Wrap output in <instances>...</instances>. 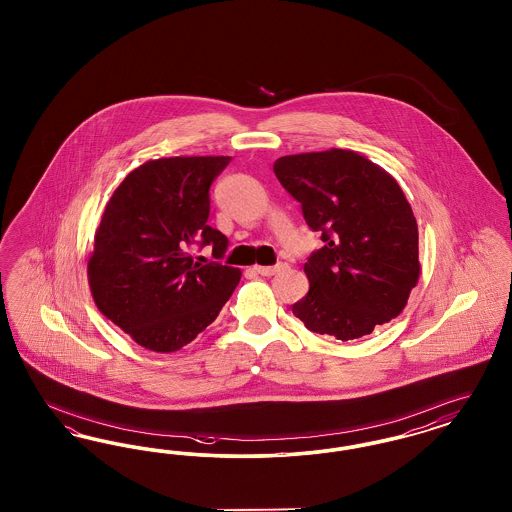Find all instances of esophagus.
<instances>
[{"instance_id":"34e87169","label":"esophagus","mask_w":512,"mask_h":512,"mask_svg":"<svg viewBox=\"0 0 512 512\" xmlns=\"http://www.w3.org/2000/svg\"><path fill=\"white\" fill-rule=\"evenodd\" d=\"M286 268V263H276V265H272V267H255V270L261 274V276H274V274H278L280 270H284Z\"/></svg>"}]
</instances>
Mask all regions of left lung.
I'll list each match as a JSON object with an SVG mask.
<instances>
[{"label": "left lung", "mask_w": 512, "mask_h": 512, "mask_svg": "<svg viewBox=\"0 0 512 512\" xmlns=\"http://www.w3.org/2000/svg\"><path fill=\"white\" fill-rule=\"evenodd\" d=\"M274 174L324 242L305 263L309 292L293 315L341 341L397 317L420 263L416 219L395 178L349 149L286 155Z\"/></svg>", "instance_id": "obj_1"}]
</instances>
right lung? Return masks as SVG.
I'll use <instances>...</instances> for the list:
<instances>
[{
  "label": "right lung",
  "instance_id": "add662e5",
  "mask_svg": "<svg viewBox=\"0 0 512 512\" xmlns=\"http://www.w3.org/2000/svg\"><path fill=\"white\" fill-rule=\"evenodd\" d=\"M232 157H169L130 172L111 195L88 261L99 311L138 345L171 353L195 340L230 299L240 268L195 263L192 245L222 259L228 238L207 224L209 188Z\"/></svg>",
  "mask_w": 512,
  "mask_h": 512
}]
</instances>
